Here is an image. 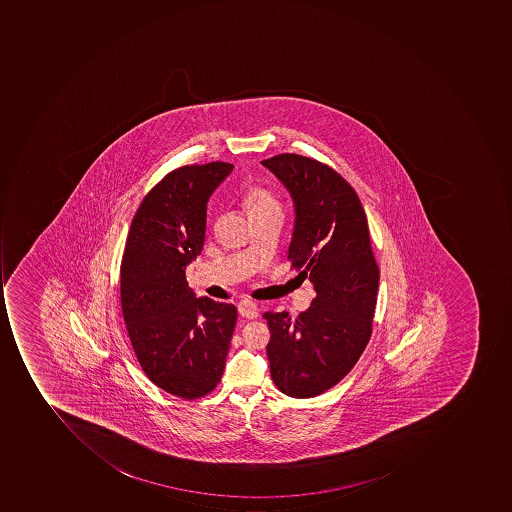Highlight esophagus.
<instances>
[{
    "label": "esophagus",
    "instance_id": "esophagus-1",
    "mask_svg": "<svg viewBox=\"0 0 512 512\" xmlns=\"http://www.w3.org/2000/svg\"><path fill=\"white\" fill-rule=\"evenodd\" d=\"M238 312H240L241 317L249 318V320H252V318L258 317V314H260V309H258V306L254 303V301L241 300L240 303H238Z\"/></svg>",
    "mask_w": 512,
    "mask_h": 512
}]
</instances>
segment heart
<instances>
[{
	"mask_svg": "<svg viewBox=\"0 0 512 512\" xmlns=\"http://www.w3.org/2000/svg\"><path fill=\"white\" fill-rule=\"evenodd\" d=\"M246 204L251 214H257L261 211H269V209H280V203L277 198L263 188H254L249 191L246 197Z\"/></svg>",
	"mask_w": 512,
	"mask_h": 512,
	"instance_id": "obj_1",
	"label": "heart"
}]
</instances>
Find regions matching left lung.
<instances>
[{"instance_id": "left-lung-1", "label": "left lung", "mask_w": 512, "mask_h": 512, "mask_svg": "<svg viewBox=\"0 0 512 512\" xmlns=\"http://www.w3.org/2000/svg\"><path fill=\"white\" fill-rule=\"evenodd\" d=\"M294 201L289 258L314 286L295 320L266 312L271 377L283 394L311 398L337 385L368 345L380 271L358 195L331 167L297 154L261 161Z\"/></svg>"}]
</instances>
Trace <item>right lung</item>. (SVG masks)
I'll return each mask as SVG.
<instances>
[{
  "instance_id": "obj_1",
  "label": "right lung",
  "mask_w": 512,
  "mask_h": 512,
  "mask_svg": "<svg viewBox=\"0 0 512 512\" xmlns=\"http://www.w3.org/2000/svg\"><path fill=\"white\" fill-rule=\"evenodd\" d=\"M234 166L178 167L141 201L121 261V308L144 374L184 400L223 375L237 323L234 304L197 298L186 266L201 254L208 201Z\"/></svg>"
}]
</instances>
